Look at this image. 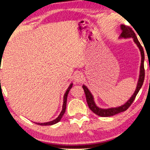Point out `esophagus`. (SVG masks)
<instances>
[{"instance_id":"1","label":"esophagus","mask_w":150,"mask_h":150,"mask_svg":"<svg viewBox=\"0 0 150 150\" xmlns=\"http://www.w3.org/2000/svg\"><path fill=\"white\" fill-rule=\"evenodd\" d=\"M74 79L76 82H77V83H81V82L83 81V76L82 74L79 73L75 76Z\"/></svg>"}]
</instances>
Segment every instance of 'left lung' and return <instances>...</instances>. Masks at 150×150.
<instances>
[{"label": "left lung", "instance_id": "8db88e82", "mask_svg": "<svg viewBox=\"0 0 150 150\" xmlns=\"http://www.w3.org/2000/svg\"><path fill=\"white\" fill-rule=\"evenodd\" d=\"M121 28H122V33L120 35V38H132L133 40L135 42V44L137 45L139 47V50L141 51V67H140V75H139V79L138 81V84H137V89L135 90L134 93L132 96V97L130 98L128 101H127L126 103H125L124 105L119 106V107L116 108H107V109H103V108H100L96 106L95 102L93 100V97L92 94L90 93L89 90L87 89L86 86L83 85V88L84 90V92L85 93L86 100H87V102L88 106L90 109L93 111L94 113L97 115L98 116L100 117H110L113 116L115 115L120 113V112H124L128 108L130 107V106L132 104L133 101H134L135 98L139 93V90L142 87L143 82H144L145 79V69H144V59H145V55H144V51H143V48L142 46H141L140 42H139L138 39H137L136 35H135L134 32L133 31L132 28L130 26H126V25H122L121 26Z\"/></svg>", "mask_w": 150, "mask_h": 150}]
</instances>
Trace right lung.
Here are the masks:
<instances>
[{
	"label": "right lung",
	"instance_id": "add662e5",
	"mask_svg": "<svg viewBox=\"0 0 150 150\" xmlns=\"http://www.w3.org/2000/svg\"><path fill=\"white\" fill-rule=\"evenodd\" d=\"M72 87V83L70 84V85L69 86V87L67 88L66 92H65V95H64V97H63V109L61 110L60 115H59L57 119H55V120L51 121V122H46V123H35V124H38V125H41V126H50V125H53V124H57V123H58L59 122H60L61 118H62V117L63 115H64L65 112V109H66V104H67V95H68V93L69 91V90L71 89V88Z\"/></svg>",
	"mask_w": 150,
	"mask_h": 150
}]
</instances>
